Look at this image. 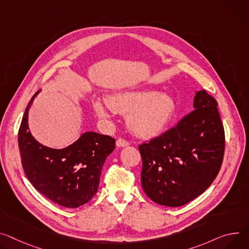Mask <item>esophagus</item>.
<instances>
[{"instance_id":"obj_1","label":"esophagus","mask_w":249,"mask_h":249,"mask_svg":"<svg viewBox=\"0 0 249 249\" xmlns=\"http://www.w3.org/2000/svg\"><path fill=\"white\" fill-rule=\"evenodd\" d=\"M116 146L117 147H127V146H129V143L124 139H118L116 141Z\"/></svg>"}]
</instances>
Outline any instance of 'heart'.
Wrapping results in <instances>:
<instances>
[{
    "instance_id": "b5f03b06",
    "label": "heart",
    "mask_w": 249,
    "mask_h": 249,
    "mask_svg": "<svg viewBox=\"0 0 249 249\" xmlns=\"http://www.w3.org/2000/svg\"><path fill=\"white\" fill-rule=\"evenodd\" d=\"M98 117L106 119L111 111L127 115L130 131L141 138H154L168 127L177 111V102L169 93L153 89L130 90L113 93L106 103L97 100L93 104Z\"/></svg>"
}]
</instances>
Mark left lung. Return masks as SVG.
<instances>
[{"instance_id": "left-lung-1", "label": "left lung", "mask_w": 249, "mask_h": 249, "mask_svg": "<svg viewBox=\"0 0 249 249\" xmlns=\"http://www.w3.org/2000/svg\"><path fill=\"white\" fill-rule=\"evenodd\" d=\"M194 108L176 126L139 146L145 194L166 207H180L216 178L224 154V130L216 100L196 92Z\"/></svg>"}]
</instances>
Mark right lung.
I'll use <instances>...</instances> for the list:
<instances>
[{"label":"right lung","instance_id":"obj_1","mask_svg":"<svg viewBox=\"0 0 249 249\" xmlns=\"http://www.w3.org/2000/svg\"><path fill=\"white\" fill-rule=\"evenodd\" d=\"M27 106L18 130L21 165L32 185L59 206L75 209L88 202L98 191L102 167L115 149V139L85 132L71 145L53 149L37 142L29 129Z\"/></svg>","mask_w":249,"mask_h":249}]
</instances>
